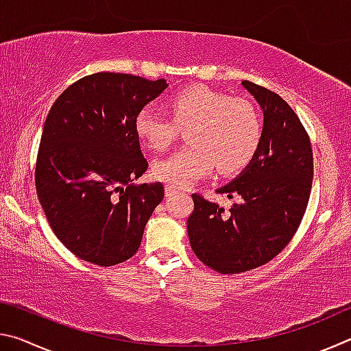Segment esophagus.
I'll return each instance as SVG.
<instances>
[{"mask_svg": "<svg viewBox=\"0 0 351 351\" xmlns=\"http://www.w3.org/2000/svg\"><path fill=\"white\" fill-rule=\"evenodd\" d=\"M176 187L173 186H165V197H171V195L176 193Z\"/></svg>", "mask_w": 351, "mask_h": 351, "instance_id": "obj_1", "label": "esophagus"}]
</instances>
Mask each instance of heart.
Wrapping results in <instances>:
<instances>
[{
	"instance_id": "1",
	"label": "heart",
	"mask_w": 351,
	"mask_h": 351,
	"mask_svg": "<svg viewBox=\"0 0 351 351\" xmlns=\"http://www.w3.org/2000/svg\"><path fill=\"white\" fill-rule=\"evenodd\" d=\"M170 116L147 105L134 117L138 138L153 150H164L178 130L189 127L190 145L153 162V176L173 187H187L209 176L240 171L252 161L263 139V122L251 100L229 97L204 85L175 93L167 102Z\"/></svg>"
}]
</instances>
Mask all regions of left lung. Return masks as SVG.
Segmentation results:
<instances>
[{"label":"left lung","instance_id":"1","mask_svg":"<svg viewBox=\"0 0 351 351\" xmlns=\"http://www.w3.org/2000/svg\"><path fill=\"white\" fill-rule=\"evenodd\" d=\"M241 85L263 110V139L243 173L217 190L241 203L224 210L193 193L187 219L195 255L221 274L258 268L280 254L299 229L313 186L310 136L294 110L268 88Z\"/></svg>","mask_w":351,"mask_h":351}]
</instances>
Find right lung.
Returning a JSON list of instances; mask_svg holds the SVG:
<instances>
[{
	"label": "right lung",
	"mask_w": 351,
	"mask_h": 351,
	"mask_svg": "<svg viewBox=\"0 0 351 351\" xmlns=\"http://www.w3.org/2000/svg\"><path fill=\"white\" fill-rule=\"evenodd\" d=\"M164 79L96 73L68 86L49 110L35 189L57 239L77 257L114 266L138 252L161 182L132 184L148 169L134 117Z\"/></svg>",
	"instance_id": "right-lung-1"
}]
</instances>
